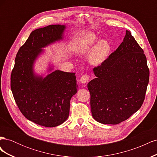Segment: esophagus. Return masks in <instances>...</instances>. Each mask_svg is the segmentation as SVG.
<instances>
[{"label":"esophagus","instance_id":"obj_1","mask_svg":"<svg viewBox=\"0 0 157 157\" xmlns=\"http://www.w3.org/2000/svg\"><path fill=\"white\" fill-rule=\"evenodd\" d=\"M89 78H90L89 76L86 74H85V75H82L81 78H80V81L83 84H86V83H88L89 82V80H90Z\"/></svg>","mask_w":157,"mask_h":157}]
</instances>
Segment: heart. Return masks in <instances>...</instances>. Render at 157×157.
<instances>
[{
    "mask_svg": "<svg viewBox=\"0 0 157 157\" xmlns=\"http://www.w3.org/2000/svg\"><path fill=\"white\" fill-rule=\"evenodd\" d=\"M99 40L98 37L94 33L89 32L82 39L79 52L81 54L92 50L90 61L93 65H101L105 61L111 52V45L106 40Z\"/></svg>",
    "mask_w": 157,
    "mask_h": 157,
    "instance_id": "b5f03b06",
    "label": "heart"
}]
</instances>
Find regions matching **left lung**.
Instances as JSON below:
<instances>
[{"label": "left lung", "mask_w": 157, "mask_h": 157, "mask_svg": "<svg viewBox=\"0 0 157 157\" xmlns=\"http://www.w3.org/2000/svg\"><path fill=\"white\" fill-rule=\"evenodd\" d=\"M90 80L93 118L104 124H117L138 111L144 103L149 69L144 50L129 31L118 48L94 68Z\"/></svg>", "instance_id": "8db88e82"}]
</instances>
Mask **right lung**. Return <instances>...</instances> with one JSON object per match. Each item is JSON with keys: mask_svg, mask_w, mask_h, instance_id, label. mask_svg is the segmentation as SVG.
<instances>
[{"mask_svg": "<svg viewBox=\"0 0 157 157\" xmlns=\"http://www.w3.org/2000/svg\"><path fill=\"white\" fill-rule=\"evenodd\" d=\"M65 25H51L31 32L17 53L10 86L20 111L26 118L45 127L63 123L69 115L70 100L77 92L75 73L48 69L46 77L35 73L34 64L45 47L63 39Z\"/></svg>", "mask_w": 157, "mask_h": 157, "instance_id": "1", "label": "right lung"}]
</instances>
